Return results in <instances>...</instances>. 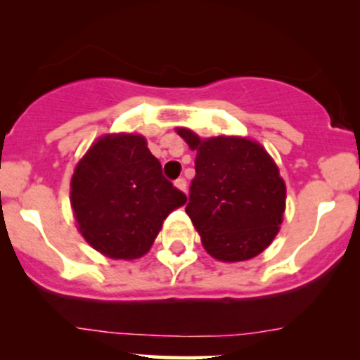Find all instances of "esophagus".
I'll use <instances>...</instances> for the list:
<instances>
[{
    "mask_svg": "<svg viewBox=\"0 0 360 360\" xmlns=\"http://www.w3.org/2000/svg\"><path fill=\"white\" fill-rule=\"evenodd\" d=\"M174 184H176L177 189H181V191L186 193V188H188V183H186L184 177H177V179L174 181Z\"/></svg>",
    "mask_w": 360,
    "mask_h": 360,
    "instance_id": "1",
    "label": "esophagus"
}]
</instances>
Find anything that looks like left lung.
<instances>
[{
	"label": "left lung",
	"mask_w": 360,
	"mask_h": 360,
	"mask_svg": "<svg viewBox=\"0 0 360 360\" xmlns=\"http://www.w3.org/2000/svg\"><path fill=\"white\" fill-rule=\"evenodd\" d=\"M177 134L196 150L186 213L210 255L238 262L260 254L279 232L286 186L262 146L240 137L201 140Z\"/></svg>",
	"instance_id": "obj_1"
}]
</instances>
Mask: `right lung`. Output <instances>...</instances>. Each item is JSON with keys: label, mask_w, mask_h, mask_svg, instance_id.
Instances as JSON below:
<instances>
[{"label": "right lung", "mask_w": 360, "mask_h": 360, "mask_svg": "<svg viewBox=\"0 0 360 360\" xmlns=\"http://www.w3.org/2000/svg\"><path fill=\"white\" fill-rule=\"evenodd\" d=\"M162 174L140 135H106L74 171L71 205L79 232L101 254L137 259L147 254L162 221L186 203Z\"/></svg>", "instance_id": "1"}]
</instances>
